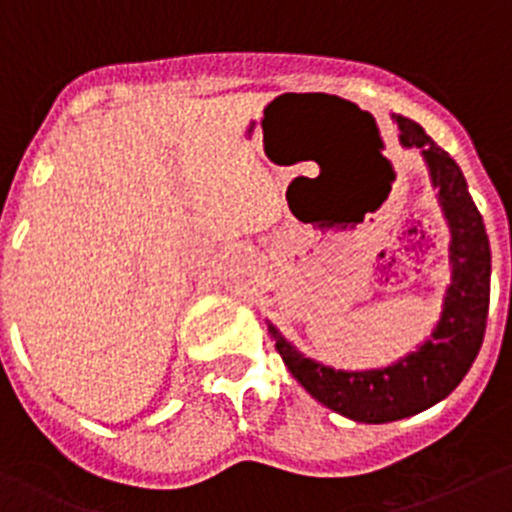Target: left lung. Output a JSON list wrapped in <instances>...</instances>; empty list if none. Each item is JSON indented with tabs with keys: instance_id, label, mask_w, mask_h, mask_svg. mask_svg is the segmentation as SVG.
I'll return each mask as SVG.
<instances>
[{
	"instance_id": "obj_1",
	"label": "left lung",
	"mask_w": 512,
	"mask_h": 512,
	"mask_svg": "<svg viewBox=\"0 0 512 512\" xmlns=\"http://www.w3.org/2000/svg\"><path fill=\"white\" fill-rule=\"evenodd\" d=\"M404 148H418L451 230V285L431 337L396 364L342 371L299 354L270 324L275 349L294 379L327 409L361 423H389L431 409L463 381L483 344L490 302V245L458 163L411 118L394 116Z\"/></svg>"
}]
</instances>
